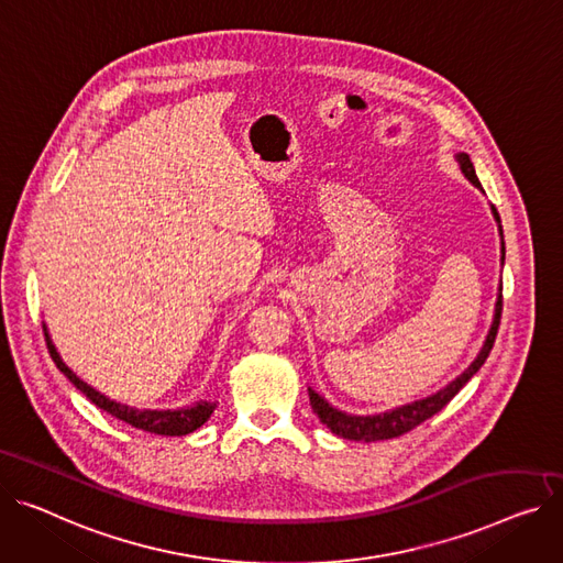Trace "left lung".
Returning <instances> with one entry per match:
<instances>
[{
  "label": "left lung",
  "instance_id": "obj_1",
  "mask_svg": "<svg viewBox=\"0 0 563 563\" xmlns=\"http://www.w3.org/2000/svg\"><path fill=\"white\" fill-rule=\"evenodd\" d=\"M457 161L462 165V172L464 176L482 190V185L477 180V174H475V167L471 163V158L466 154H457ZM494 210V217L496 221H500V214L498 210L492 206ZM503 233V229H500ZM503 260H505V242H503ZM503 289V285H500ZM500 314H503V291L498 294V303H496V314H494V323H492V330L489 334H486V342L479 351V355L475 357V362L462 373V376L457 380H453L451 385H448L445 389L423 398V400H417V402H409V405H402V407H396L391 411H385V415H376V417H355V415H346V411H340L336 407L328 405V400H323L314 389H308L310 391V405L314 409V415L319 417V421L323 426H328L334 434H340L344 439H353V441H380V439H394V437H400L409 430H415L417 426H421L423 421H428L430 417H434L439 409H443L448 402H451L455 398V394L475 376V373L479 371V366L484 364V360L489 357L492 349H494V342H496V334H498V325H500Z\"/></svg>",
  "mask_w": 563,
  "mask_h": 563
}]
</instances>
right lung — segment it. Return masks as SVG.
Here are the masks:
<instances>
[{
  "label": "right lung",
  "mask_w": 563,
  "mask_h": 563,
  "mask_svg": "<svg viewBox=\"0 0 563 563\" xmlns=\"http://www.w3.org/2000/svg\"><path fill=\"white\" fill-rule=\"evenodd\" d=\"M45 330V342H47V349H49V355L54 360V364L65 373V376L69 378V383L77 387L86 398H90L99 409L108 411L110 417H115L137 430H144V432H154V434H167V437H183V434H190L195 432L197 428H201L210 415L214 411L217 402H197L192 407H185V409H165V411H158V409H135V407H129V405H122V402H115L106 398L103 394H99L97 389H92L90 385H86L81 378H77V373H71V368L65 366V362L60 360V355L56 353L49 334H47V328Z\"/></svg>",
  "instance_id": "1"
}]
</instances>
